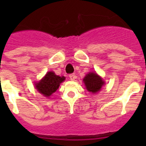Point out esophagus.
<instances>
[{
  "mask_svg": "<svg viewBox=\"0 0 146 146\" xmlns=\"http://www.w3.org/2000/svg\"><path fill=\"white\" fill-rule=\"evenodd\" d=\"M69 78H70L71 80H74L77 78V76L74 74H71L70 75H69Z\"/></svg>",
  "mask_w": 146,
  "mask_h": 146,
  "instance_id": "1",
  "label": "esophagus"
}]
</instances>
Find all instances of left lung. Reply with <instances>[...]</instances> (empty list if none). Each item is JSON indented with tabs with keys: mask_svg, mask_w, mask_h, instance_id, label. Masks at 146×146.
Returning <instances> with one entry per match:
<instances>
[{
	"mask_svg": "<svg viewBox=\"0 0 146 146\" xmlns=\"http://www.w3.org/2000/svg\"><path fill=\"white\" fill-rule=\"evenodd\" d=\"M83 82L86 89L89 92L96 94L101 90L104 86V81L96 72H89L83 79Z\"/></svg>",
	"mask_w": 146,
	"mask_h": 146,
	"instance_id": "8db88e82",
	"label": "left lung"
}]
</instances>
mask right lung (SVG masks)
<instances>
[{
  "instance_id": "1",
  "label": "right lung",
  "mask_w": 146,
  "mask_h": 146,
  "mask_svg": "<svg viewBox=\"0 0 146 146\" xmlns=\"http://www.w3.org/2000/svg\"><path fill=\"white\" fill-rule=\"evenodd\" d=\"M65 80V77L58 76L53 72H48L39 82H36L37 91L46 97H50L57 91L60 84Z\"/></svg>"
}]
</instances>
